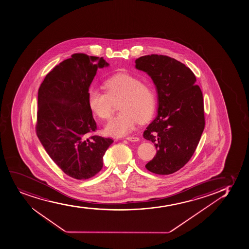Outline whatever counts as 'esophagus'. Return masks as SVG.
<instances>
[{"label":"esophagus","mask_w":249,"mask_h":249,"mask_svg":"<svg viewBox=\"0 0 249 249\" xmlns=\"http://www.w3.org/2000/svg\"><path fill=\"white\" fill-rule=\"evenodd\" d=\"M126 140H128L130 142H138L139 138L137 137H127L126 138Z\"/></svg>","instance_id":"34e87169"}]
</instances>
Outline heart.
Masks as SVG:
<instances>
[{
  "label": "heart",
  "mask_w": 249,
  "mask_h": 249,
  "mask_svg": "<svg viewBox=\"0 0 249 249\" xmlns=\"http://www.w3.org/2000/svg\"><path fill=\"white\" fill-rule=\"evenodd\" d=\"M106 92L90 88L89 107L98 118L108 120L114 103L118 102L121 112L105 126V132L112 137H123L131 132L137 122L144 123L153 115L156 104L154 89L128 74H117L105 80Z\"/></svg>",
  "instance_id": "heart-1"
}]
</instances>
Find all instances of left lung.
Wrapping results in <instances>:
<instances>
[{"instance_id": "1", "label": "left lung", "mask_w": 249, "mask_h": 249, "mask_svg": "<svg viewBox=\"0 0 249 249\" xmlns=\"http://www.w3.org/2000/svg\"><path fill=\"white\" fill-rule=\"evenodd\" d=\"M135 62L158 92V115L143 133L157 152L145 168L160 175L174 174L190 160L205 128L202 92L194 73L176 59L151 54Z\"/></svg>"}]
</instances>
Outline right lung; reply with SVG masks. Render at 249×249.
Segmentation results:
<instances>
[{"mask_svg": "<svg viewBox=\"0 0 249 249\" xmlns=\"http://www.w3.org/2000/svg\"><path fill=\"white\" fill-rule=\"evenodd\" d=\"M104 57L75 53L54 67L38 89L36 134L54 163L78 180L96 175L113 141L97 130L88 92Z\"/></svg>", "mask_w": 249, "mask_h": 249, "instance_id": "obj_1", "label": "right lung"}]
</instances>
